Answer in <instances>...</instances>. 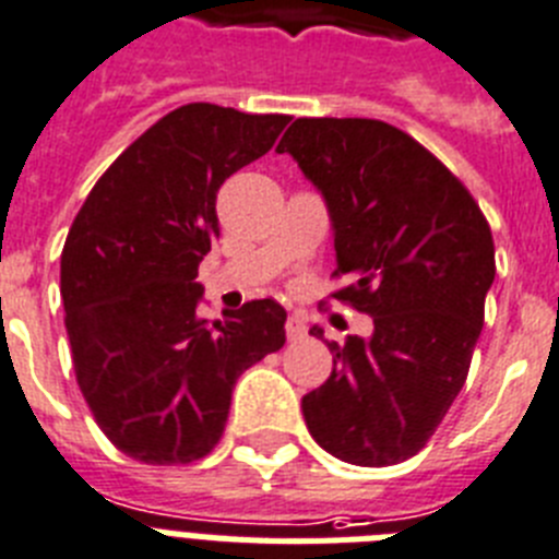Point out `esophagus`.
<instances>
[{
  "label": "esophagus",
  "instance_id": "obj_1",
  "mask_svg": "<svg viewBox=\"0 0 559 559\" xmlns=\"http://www.w3.org/2000/svg\"><path fill=\"white\" fill-rule=\"evenodd\" d=\"M285 333H288L290 342L302 338L305 336V319L302 317H288V322H285Z\"/></svg>",
  "mask_w": 559,
  "mask_h": 559
}]
</instances>
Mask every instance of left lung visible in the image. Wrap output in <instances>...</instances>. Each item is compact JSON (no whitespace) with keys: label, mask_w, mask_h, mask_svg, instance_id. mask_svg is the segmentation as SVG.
Masks as SVG:
<instances>
[{"label":"left lung","mask_w":559,"mask_h":559,"mask_svg":"<svg viewBox=\"0 0 559 559\" xmlns=\"http://www.w3.org/2000/svg\"><path fill=\"white\" fill-rule=\"evenodd\" d=\"M276 152L328 203L333 276H350L333 299L373 317L370 338L328 342L333 370L302 399L305 424L347 464L407 461L469 373L495 280L489 223L432 152L384 121L297 118Z\"/></svg>","instance_id":"obj_1"}]
</instances>
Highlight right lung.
Masks as SVG:
<instances>
[{"instance_id":"obj_1","label":"right lung","mask_w":559,"mask_h":559,"mask_svg":"<svg viewBox=\"0 0 559 559\" xmlns=\"http://www.w3.org/2000/svg\"><path fill=\"white\" fill-rule=\"evenodd\" d=\"M288 116L171 109L104 171L61 251L75 381L95 424L143 464L217 447L242 370L285 345V308L254 299L200 317V260L221 237L217 192L262 157Z\"/></svg>"}]
</instances>
